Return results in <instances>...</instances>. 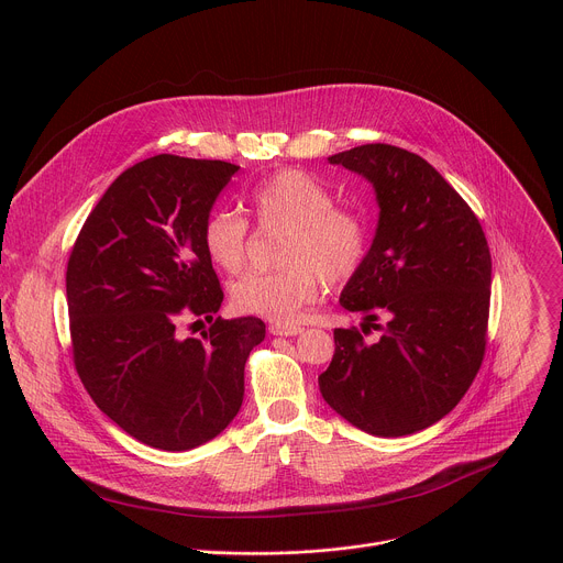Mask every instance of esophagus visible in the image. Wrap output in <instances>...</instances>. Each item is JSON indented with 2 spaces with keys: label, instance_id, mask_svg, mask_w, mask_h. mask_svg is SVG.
<instances>
[{
  "label": "esophagus",
  "instance_id": "1",
  "mask_svg": "<svg viewBox=\"0 0 563 563\" xmlns=\"http://www.w3.org/2000/svg\"><path fill=\"white\" fill-rule=\"evenodd\" d=\"M269 332L274 336H298L302 332L300 325H289V323H274L269 325Z\"/></svg>",
  "mask_w": 563,
  "mask_h": 563
}]
</instances>
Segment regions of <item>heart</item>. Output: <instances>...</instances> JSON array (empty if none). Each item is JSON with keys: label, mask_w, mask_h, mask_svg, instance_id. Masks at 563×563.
<instances>
[{"label": "heart", "mask_w": 563, "mask_h": 563, "mask_svg": "<svg viewBox=\"0 0 563 563\" xmlns=\"http://www.w3.org/2000/svg\"><path fill=\"white\" fill-rule=\"evenodd\" d=\"M258 227L283 229L274 272L245 274L229 287L235 311L291 323L328 285L350 283L365 263L369 227L361 211L334 205L328 187L298 169H283L247 194ZM247 222L229 209H216L202 224L209 261L238 274L247 263Z\"/></svg>", "instance_id": "1"}]
</instances>
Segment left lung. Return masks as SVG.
I'll use <instances>...</instances> for the list:
<instances>
[{
  "label": "left lung",
  "instance_id": "1",
  "mask_svg": "<svg viewBox=\"0 0 563 563\" xmlns=\"http://www.w3.org/2000/svg\"><path fill=\"white\" fill-rule=\"evenodd\" d=\"M328 159L376 191V235L341 305L363 313V333L378 329L382 336L367 344L356 328L334 330L320 394L367 434H415L454 410L484 361L488 240L467 202L421 155L363 144Z\"/></svg>",
  "mask_w": 563,
  "mask_h": 563
}]
</instances>
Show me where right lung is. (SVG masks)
<instances>
[{
    "instance_id": "obj_1",
    "label": "right lung",
    "mask_w": 563,
    "mask_h": 563,
    "mask_svg": "<svg viewBox=\"0 0 563 563\" xmlns=\"http://www.w3.org/2000/svg\"><path fill=\"white\" fill-rule=\"evenodd\" d=\"M240 167L153 155L129 167L79 231L66 300L73 363L96 406L144 445L185 452L218 437L245 396V363L263 343L256 316L216 318L224 298L202 224ZM191 317L211 322L180 340Z\"/></svg>"
}]
</instances>
